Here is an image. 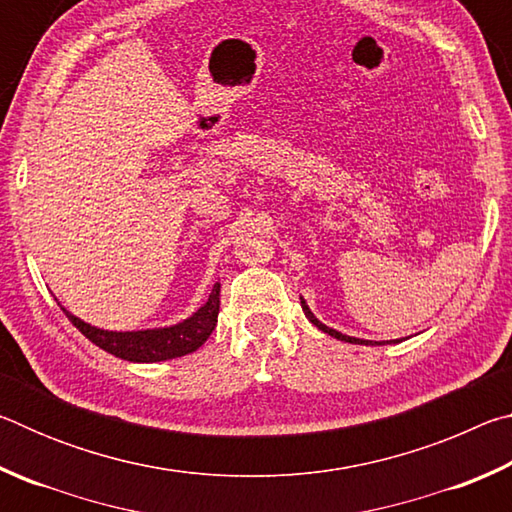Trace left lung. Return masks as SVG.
<instances>
[{
    "label": "left lung",
    "mask_w": 512,
    "mask_h": 512,
    "mask_svg": "<svg viewBox=\"0 0 512 512\" xmlns=\"http://www.w3.org/2000/svg\"><path fill=\"white\" fill-rule=\"evenodd\" d=\"M300 305H302V311H305V316L311 320V323H314L318 329H323L325 334H329V336H334V339H339V341H345V343H359V345H375L372 341H363V339H354V336H345V334H341V332H336V329H332V327H327V325H323L320 323V320L311 314V309L307 307V302L300 298ZM377 345H381V343H377Z\"/></svg>",
    "instance_id": "8db88e82"
}]
</instances>
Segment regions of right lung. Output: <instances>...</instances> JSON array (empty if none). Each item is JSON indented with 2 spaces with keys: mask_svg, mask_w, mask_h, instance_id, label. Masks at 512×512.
I'll return each instance as SVG.
<instances>
[{
  "mask_svg": "<svg viewBox=\"0 0 512 512\" xmlns=\"http://www.w3.org/2000/svg\"><path fill=\"white\" fill-rule=\"evenodd\" d=\"M219 291L221 284H214L205 305L198 309L196 314L183 320V323L160 329H142V332H108V329H99L83 323L81 318L69 314L67 309L63 311L85 339L99 345L101 350H106L126 361L153 363L185 357V354L196 352L207 339H210V334L216 327V316H219Z\"/></svg>",
  "mask_w": 512,
  "mask_h": 512,
  "instance_id": "right-lung-1",
  "label": "right lung"
}]
</instances>
